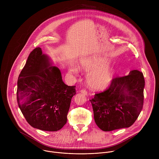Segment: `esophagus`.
Returning a JSON list of instances; mask_svg holds the SVG:
<instances>
[{
  "mask_svg": "<svg viewBox=\"0 0 159 159\" xmlns=\"http://www.w3.org/2000/svg\"><path fill=\"white\" fill-rule=\"evenodd\" d=\"M80 93H82L84 95H87V91H86V90H85V89H82V90H80Z\"/></svg>",
  "mask_w": 159,
  "mask_h": 159,
  "instance_id": "1",
  "label": "esophagus"
}]
</instances>
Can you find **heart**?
<instances>
[{
	"label": "heart",
	"instance_id": "1",
	"mask_svg": "<svg viewBox=\"0 0 159 159\" xmlns=\"http://www.w3.org/2000/svg\"><path fill=\"white\" fill-rule=\"evenodd\" d=\"M106 60L92 58L82 60L80 66L83 70L89 72L87 76L89 86L94 90H103L107 88L113 80L115 70L113 67L107 65ZM69 71L71 74H77V69L72 66Z\"/></svg>",
	"mask_w": 159,
	"mask_h": 159
}]
</instances>
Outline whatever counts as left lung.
I'll list each match as a JSON object with an SVG mask.
<instances>
[{"mask_svg":"<svg viewBox=\"0 0 159 159\" xmlns=\"http://www.w3.org/2000/svg\"><path fill=\"white\" fill-rule=\"evenodd\" d=\"M144 87L143 73L137 70L113 78L107 89L90 99L98 126L104 131L131 126L143 108Z\"/></svg>","mask_w":159,"mask_h":159,"instance_id":"1","label":"left lung"}]
</instances>
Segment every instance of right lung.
Instances as JSON below:
<instances>
[{"mask_svg":"<svg viewBox=\"0 0 159 159\" xmlns=\"http://www.w3.org/2000/svg\"><path fill=\"white\" fill-rule=\"evenodd\" d=\"M75 86H68L60 70L50 66L48 57L37 47L30 54L17 80V101L27 122L48 131L66 124Z\"/></svg>","mask_w":159,"mask_h":159,"instance_id":"obj_1","label":"right lung"}]
</instances>
